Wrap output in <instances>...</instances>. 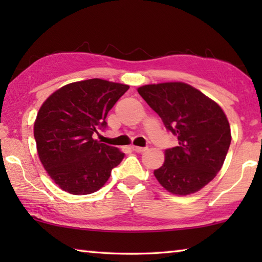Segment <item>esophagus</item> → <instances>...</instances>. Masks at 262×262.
<instances>
[{
  "instance_id": "1",
  "label": "esophagus",
  "mask_w": 262,
  "mask_h": 262,
  "mask_svg": "<svg viewBox=\"0 0 262 262\" xmlns=\"http://www.w3.org/2000/svg\"><path fill=\"white\" fill-rule=\"evenodd\" d=\"M132 149H133V151H135V152H139V154H141V152H144L145 150H147V148H142V147H136V145H133L132 147Z\"/></svg>"
}]
</instances>
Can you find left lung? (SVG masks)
<instances>
[{
	"instance_id": "left-lung-1",
	"label": "left lung",
	"mask_w": 262,
	"mask_h": 262,
	"mask_svg": "<svg viewBox=\"0 0 262 262\" xmlns=\"http://www.w3.org/2000/svg\"><path fill=\"white\" fill-rule=\"evenodd\" d=\"M137 92L156 112L178 145L165 150L163 165L154 174L167 192L196 193L223 166L231 130L221 106L184 82L147 84Z\"/></svg>"
}]
</instances>
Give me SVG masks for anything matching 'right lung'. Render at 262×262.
<instances>
[{"label": "right lung", "mask_w": 262, "mask_h": 262, "mask_svg": "<svg viewBox=\"0 0 262 262\" xmlns=\"http://www.w3.org/2000/svg\"><path fill=\"white\" fill-rule=\"evenodd\" d=\"M129 85L91 78L63 85L39 108L33 127L37 151L48 176L74 195L100 189L123 152L92 139L106 127L108 111Z\"/></svg>", "instance_id": "obj_1"}]
</instances>
